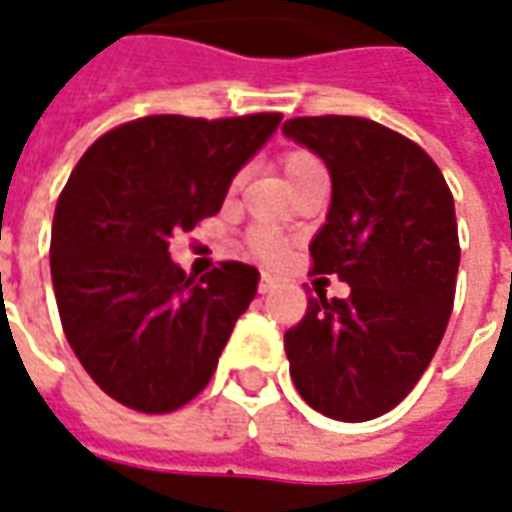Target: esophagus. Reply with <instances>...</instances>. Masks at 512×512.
Returning <instances> with one entry per match:
<instances>
[{
  "mask_svg": "<svg viewBox=\"0 0 512 512\" xmlns=\"http://www.w3.org/2000/svg\"><path fill=\"white\" fill-rule=\"evenodd\" d=\"M275 284H278V278H275V275L262 273V278H259V292H270Z\"/></svg>",
  "mask_w": 512,
  "mask_h": 512,
  "instance_id": "34e87169",
  "label": "esophagus"
}]
</instances>
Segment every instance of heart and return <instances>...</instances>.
Returning <instances> with one entry per match:
<instances>
[{"label":"heart","mask_w":512,"mask_h":512,"mask_svg":"<svg viewBox=\"0 0 512 512\" xmlns=\"http://www.w3.org/2000/svg\"><path fill=\"white\" fill-rule=\"evenodd\" d=\"M281 170H284L289 187H297V184H303V181L308 179L325 176L322 159L317 157L314 151H306V148H292V151H286L284 157H281ZM248 239L250 248L256 250L259 256H264V259H278L281 250H284V242L275 237L273 231H267V228H253Z\"/></svg>","instance_id":"b5f03b06"}]
</instances>
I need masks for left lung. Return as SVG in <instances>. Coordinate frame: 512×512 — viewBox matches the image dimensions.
<instances>
[{
  "mask_svg": "<svg viewBox=\"0 0 512 512\" xmlns=\"http://www.w3.org/2000/svg\"><path fill=\"white\" fill-rule=\"evenodd\" d=\"M284 134L331 170L328 220L311 242L314 273L350 297H308L284 336L300 397L339 422L400 405L447 331L460 242L455 201L427 151L369 118H292Z\"/></svg>",
  "mask_w": 512,
  "mask_h": 512,
  "instance_id": "left-lung-1",
  "label": "left lung"
}]
</instances>
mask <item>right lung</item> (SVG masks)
I'll return each instance as SVG.
<instances>
[{
	"mask_svg": "<svg viewBox=\"0 0 512 512\" xmlns=\"http://www.w3.org/2000/svg\"><path fill=\"white\" fill-rule=\"evenodd\" d=\"M278 123L281 112L148 115L101 134L76 162L54 209V297L79 364L126 408L176 411L215 375L259 270L220 262L195 278L168 245L220 212Z\"/></svg>",
	"mask_w": 512,
	"mask_h": 512,
	"instance_id": "1",
	"label": "right lung"
}]
</instances>
